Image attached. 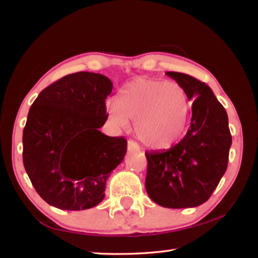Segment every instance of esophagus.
Listing matches in <instances>:
<instances>
[{
  "label": "esophagus",
  "mask_w": 258,
  "mask_h": 258,
  "mask_svg": "<svg viewBox=\"0 0 258 258\" xmlns=\"http://www.w3.org/2000/svg\"><path fill=\"white\" fill-rule=\"evenodd\" d=\"M127 150L130 151V152H134V151H140V147H139V145L137 142H134V141H128V143H127Z\"/></svg>",
  "instance_id": "esophagus-1"
}]
</instances>
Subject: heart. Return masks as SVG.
I'll list each match as a JSON object with an SVG mask.
<instances>
[{
	"label": "heart",
	"mask_w": 258,
	"mask_h": 258,
	"mask_svg": "<svg viewBox=\"0 0 258 258\" xmlns=\"http://www.w3.org/2000/svg\"><path fill=\"white\" fill-rule=\"evenodd\" d=\"M191 106L189 93L178 83L139 78L120 90L109 116L120 127L135 121V134L143 145L166 150L184 135Z\"/></svg>",
	"instance_id": "1"
}]
</instances>
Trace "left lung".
I'll use <instances>...</instances> for the list:
<instances>
[{"label":"left lung","instance_id":"left-lung-1","mask_svg":"<svg viewBox=\"0 0 258 258\" xmlns=\"http://www.w3.org/2000/svg\"><path fill=\"white\" fill-rule=\"evenodd\" d=\"M166 75L184 86L195 100L191 124L177 145L146 152V190L163 207H197L209 199L228 167L232 143L228 113L205 83L182 73Z\"/></svg>","mask_w":258,"mask_h":258}]
</instances>
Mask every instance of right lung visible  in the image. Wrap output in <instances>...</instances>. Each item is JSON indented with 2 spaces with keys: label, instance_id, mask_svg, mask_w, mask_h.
Wrapping results in <instances>:
<instances>
[{
  "label": "right lung",
  "instance_id": "obj_1",
  "mask_svg": "<svg viewBox=\"0 0 258 258\" xmlns=\"http://www.w3.org/2000/svg\"><path fill=\"white\" fill-rule=\"evenodd\" d=\"M112 83L78 72L54 82L29 109L23 160L43 200L64 211H83L104 198L110 173L123 161L127 141L100 132L108 118Z\"/></svg>",
  "mask_w": 258,
  "mask_h": 258
}]
</instances>
